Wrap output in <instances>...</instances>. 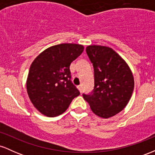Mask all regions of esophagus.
Listing matches in <instances>:
<instances>
[{
    "instance_id": "34e87169",
    "label": "esophagus",
    "mask_w": 155,
    "mask_h": 155,
    "mask_svg": "<svg viewBox=\"0 0 155 155\" xmlns=\"http://www.w3.org/2000/svg\"><path fill=\"white\" fill-rule=\"evenodd\" d=\"M77 88L79 89L80 92H82V85H79V86H77Z\"/></svg>"
}]
</instances>
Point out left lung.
Returning a JSON list of instances; mask_svg holds the SVG:
<instances>
[{"label":"left lung","instance_id":"left-lung-1","mask_svg":"<svg viewBox=\"0 0 155 155\" xmlns=\"http://www.w3.org/2000/svg\"><path fill=\"white\" fill-rule=\"evenodd\" d=\"M94 68V90L83 97L95 114L109 118L128 104L134 89V79L127 63L111 48L90 45L86 48Z\"/></svg>","mask_w":155,"mask_h":155}]
</instances>
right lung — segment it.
<instances>
[{"instance_id": "1", "label": "right lung", "mask_w": 155, "mask_h": 155, "mask_svg": "<svg viewBox=\"0 0 155 155\" xmlns=\"http://www.w3.org/2000/svg\"><path fill=\"white\" fill-rule=\"evenodd\" d=\"M83 51L80 44H60L45 49L33 60L27 79V92L42 114L59 116L79 95L71 81L70 65Z\"/></svg>"}]
</instances>
